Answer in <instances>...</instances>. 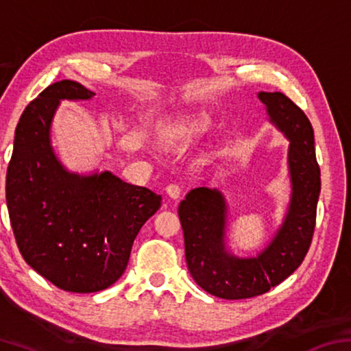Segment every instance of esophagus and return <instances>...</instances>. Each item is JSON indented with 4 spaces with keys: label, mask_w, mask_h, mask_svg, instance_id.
<instances>
[{
    "label": "esophagus",
    "mask_w": 351,
    "mask_h": 351,
    "mask_svg": "<svg viewBox=\"0 0 351 351\" xmlns=\"http://www.w3.org/2000/svg\"><path fill=\"white\" fill-rule=\"evenodd\" d=\"M167 195L170 198H173V199H178L181 197V187H180V184H170V186H167Z\"/></svg>",
    "instance_id": "1"
}]
</instances>
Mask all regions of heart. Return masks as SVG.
<instances>
[{
    "label": "heart",
    "mask_w": 351,
    "mask_h": 351,
    "mask_svg": "<svg viewBox=\"0 0 351 351\" xmlns=\"http://www.w3.org/2000/svg\"><path fill=\"white\" fill-rule=\"evenodd\" d=\"M210 128V121L207 117H187L178 125L161 133V141L167 145L180 144L182 141L192 139L195 136L206 133Z\"/></svg>",
    "instance_id": "1"
}]
</instances>
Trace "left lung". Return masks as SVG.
I'll use <instances>...</instances> for the list:
<instances>
[{
  "label": "left lung",
  "mask_w": 351,
  "mask_h": 351,
  "mask_svg": "<svg viewBox=\"0 0 351 351\" xmlns=\"http://www.w3.org/2000/svg\"><path fill=\"white\" fill-rule=\"evenodd\" d=\"M269 121L289 139V207L274 239L257 257L239 258L224 247L226 203L217 189L190 190L178 207L186 261L193 280L219 299H249L282 283L299 268L316 226L320 169L310 119L283 93H258Z\"/></svg>",
  "instance_id": "8db88e82"
}]
</instances>
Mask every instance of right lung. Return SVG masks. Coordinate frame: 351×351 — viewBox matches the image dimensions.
I'll return each instance as SVG.
<instances>
[{
    "instance_id": "1",
    "label": "right lung",
    "mask_w": 351,
    "mask_h": 351,
    "mask_svg": "<svg viewBox=\"0 0 351 351\" xmlns=\"http://www.w3.org/2000/svg\"><path fill=\"white\" fill-rule=\"evenodd\" d=\"M94 93L74 80L56 82L26 106L15 130L5 175V201L23 258L69 293H96L123 274L133 241L161 207V195L111 171L71 173L51 145L60 100Z\"/></svg>"
}]
</instances>
